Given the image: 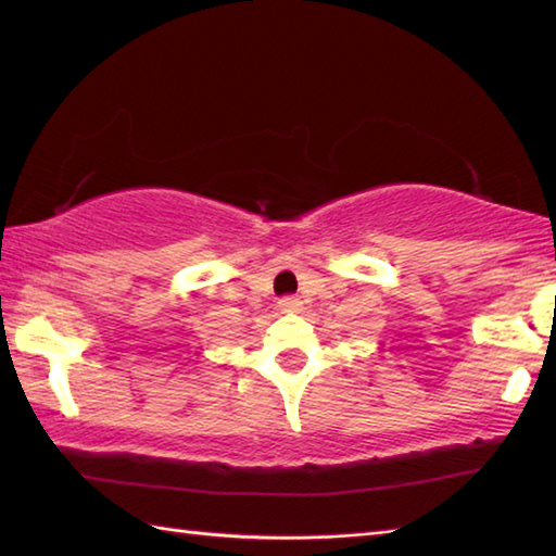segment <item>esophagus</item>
I'll use <instances>...</instances> for the list:
<instances>
[{"mask_svg": "<svg viewBox=\"0 0 556 556\" xmlns=\"http://www.w3.org/2000/svg\"><path fill=\"white\" fill-rule=\"evenodd\" d=\"M279 308L285 313H296L301 308V301L296 296H285L279 299Z\"/></svg>", "mask_w": 556, "mask_h": 556, "instance_id": "obj_1", "label": "esophagus"}]
</instances>
